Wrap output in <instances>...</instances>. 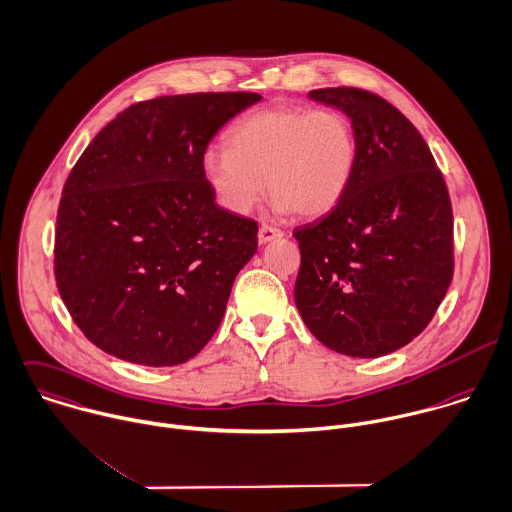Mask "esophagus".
Segmentation results:
<instances>
[{
  "label": "esophagus",
  "instance_id": "esophagus-1",
  "mask_svg": "<svg viewBox=\"0 0 512 512\" xmlns=\"http://www.w3.org/2000/svg\"><path fill=\"white\" fill-rule=\"evenodd\" d=\"M282 236H284V232H282L280 228H276V226H270V224H262L260 230H258V240H260V244L272 242V240L282 238Z\"/></svg>",
  "mask_w": 512,
  "mask_h": 512
}]
</instances>
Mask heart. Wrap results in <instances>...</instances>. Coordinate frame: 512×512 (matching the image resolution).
<instances>
[{"label":"heart","instance_id":"obj_1","mask_svg":"<svg viewBox=\"0 0 512 512\" xmlns=\"http://www.w3.org/2000/svg\"><path fill=\"white\" fill-rule=\"evenodd\" d=\"M226 147L204 153L202 172L234 214L250 212L268 184L278 212L322 216L340 202L355 163L353 129L334 109H258L228 131Z\"/></svg>","mask_w":512,"mask_h":512}]
</instances>
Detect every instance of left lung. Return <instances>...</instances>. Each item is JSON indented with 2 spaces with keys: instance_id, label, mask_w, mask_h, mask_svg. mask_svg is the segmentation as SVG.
Masks as SVG:
<instances>
[{
  "instance_id": "left-lung-1",
  "label": "left lung",
  "mask_w": 512,
  "mask_h": 512,
  "mask_svg": "<svg viewBox=\"0 0 512 512\" xmlns=\"http://www.w3.org/2000/svg\"><path fill=\"white\" fill-rule=\"evenodd\" d=\"M310 99L351 121L355 163L330 214L294 230V298L308 330L351 357L387 355L417 338L453 278V210L443 174L391 103L330 87Z\"/></svg>"
}]
</instances>
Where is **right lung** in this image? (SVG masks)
<instances>
[{
  "mask_svg": "<svg viewBox=\"0 0 512 512\" xmlns=\"http://www.w3.org/2000/svg\"><path fill=\"white\" fill-rule=\"evenodd\" d=\"M258 93L157 97L119 113L83 151L57 212L55 280L85 338L169 367L218 330L258 224L216 204L212 137Z\"/></svg>",
  "mask_w": 512,
  "mask_h": 512,
  "instance_id": "add662e5",
  "label": "right lung"
}]
</instances>
